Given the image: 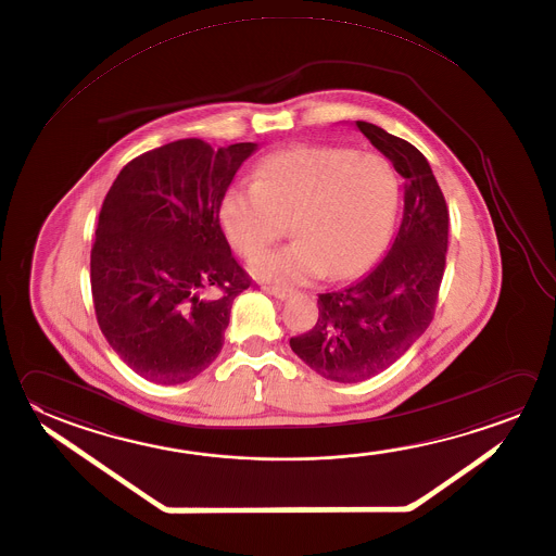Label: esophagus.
Listing matches in <instances>:
<instances>
[{"label":"esophagus","instance_id":"34e87169","mask_svg":"<svg viewBox=\"0 0 556 556\" xmlns=\"http://www.w3.org/2000/svg\"><path fill=\"white\" fill-rule=\"evenodd\" d=\"M264 290H268V292L273 293L276 300H288V298H292L293 290L290 288H280V286H268V288H264Z\"/></svg>","mask_w":556,"mask_h":556}]
</instances>
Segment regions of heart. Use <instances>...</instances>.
I'll return each mask as SVG.
<instances>
[{
	"instance_id": "heart-1",
	"label": "heart",
	"mask_w": 556,
	"mask_h": 556,
	"mask_svg": "<svg viewBox=\"0 0 556 556\" xmlns=\"http://www.w3.org/2000/svg\"><path fill=\"white\" fill-rule=\"evenodd\" d=\"M402 186L378 154L302 144L266 156L253 186H235L222 203L232 249L256 256L293 223L299 241L261 255L251 273L276 283L363 276L378 263L394 231Z\"/></svg>"
}]
</instances>
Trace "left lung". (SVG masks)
Instances as JSON below:
<instances>
[{
	"instance_id": "1",
	"label": "left lung",
	"mask_w": 556,
	"mask_h": 556,
	"mask_svg": "<svg viewBox=\"0 0 556 556\" xmlns=\"http://www.w3.org/2000/svg\"><path fill=\"white\" fill-rule=\"evenodd\" d=\"M356 127L404 176V217L384 258L358 282L319 293L314 329L290 339L303 363L341 384L382 372L425 333L448 242V210L424 154L378 125Z\"/></svg>"
}]
</instances>
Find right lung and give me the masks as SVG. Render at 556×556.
Listing matches in <instances>:
<instances>
[{"label":"right lung","mask_w":556,"mask_h":556,"mask_svg":"<svg viewBox=\"0 0 556 556\" xmlns=\"http://www.w3.org/2000/svg\"><path fill=\"white\" fill-rule=\"evenodd\" d=\"M256 149L168 142L123 166L103 200L90 261L96 317L123 363L151 382H188L222 351L232 300L251 280L219 212Z\"/></svg>","instance_id":"right-lung-1"}]
</instances>
